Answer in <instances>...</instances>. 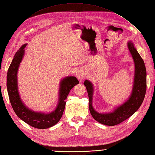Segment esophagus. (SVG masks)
<instances>
[{
    "label": "esophagus",
    "mask_w": 155,
    "mask_h": 155,
    "mask_svg": "<svg viewBox=\"0 0 155 155\" xmlns=\"http://www.w3.org/2000/svg\"><path fill=\"white\" fill-rule=\"evenodd\" d=\"M76 75H77V77L78 79L83 80V78H85V75L86 74H85V72H84L83 69L80 68V69H78V70H77V72H76Z\"/></svg>",
    "instance_id": "1"
}]
</instances>
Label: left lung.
<instances>
[{"label": "left lung", "mask_w": 155, "mask_h": 155, "mask_svg": "<svg viewBox=\"0 0 155 155\" xmlns=\"http://www.w3.org/2000/svg\"><path fill=\"white\" fill-rule=\"evenodd\" d=\"M128 47L134 61L135 74H134L132 94L126 103L118 107L111 113H98L94 110L92 105L93 93V84L87 80L85 81L84 83V86L87 88L88 99H89L88 107H89L90 113L95 120L104 125L114 126L121 123L122 122L132 116L139 109L145 97L147 90V72L144 62L132 42H128Z\"/></svg>", "instance_id": "left-lung-1"}]
</instances>
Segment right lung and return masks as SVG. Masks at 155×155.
Listing matches in <instances>:
<instances>
[{
  "label": "right lung",
  "mask_w": 155,
  "mask_h": 155,
  "mask_svg": "<svg viewBox=\"0 0 155 155\" xmlns=\"http://www.w3.org/2000/svg\"><path fill=\"white\" fill-rule=\"evenodd\" d=\"M25 47L26 45L22 46L20 50L16 52L8 68L6 77V87L9 100L15 113L21 119L32 127L44 129L54 126L60 120L64 110L66 99L69 92L76 84L79 83V82L75 77H68L62 80L60 85L58 106L51 113H38L29 110L22 103L20 98L16 77L18 68L24 55Z\"/></svg>",
  "instance_id": "right-lung-1"
}]
</instances>
